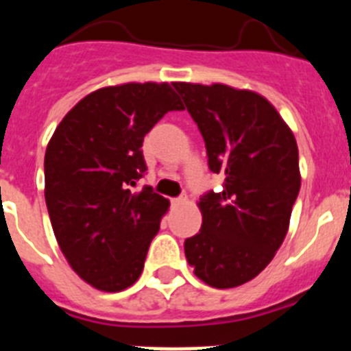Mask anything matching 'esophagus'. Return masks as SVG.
Instances as JSON below:
<instances>
[{
	"label": "esophagus",
	"mask_w": 351,
	"mask_h": 351,
	"mask_svg": "<svg viewBox=\"0 0 351 351\" xmlns=\"http://www.w3.org/2000/svg\"><path fill=\"white\" fill-rule=\"evenodd\" d=\"M186 200H188V198H186V195H181V197H178V198H172V204L173 206H181V204H184Z\"/></svg>",
	"instance_id": "esophagus-1"
}]
</instances>
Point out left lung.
I'll return each mask as SVG.
<instances>
[{"label":"left lung","instance_id":"8db88e82","mask_svg":"<svg viewBox=\"0 0 351 351\" xmlns=\"http://www.w3.org/2000/svg\"><path fill=\"white\" fill-rule=\"evenodd\" d=\"M207 149L221 191L200 197L202 228L184 241L195 274L214 288L258 276L283 244L300 190L295 137L263 96L225 84L173 82Z\"/></svg>","mask_w":351,"mask_h":351}]
</instances>
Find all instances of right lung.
<instances>
[{"mask_svg":"<svg viewBox=\"0 0 351 351\" xmlns=\"http://www.w3.org/2000/svg\"><path fill=\"white\" fill-rule=\"evenodd\" d=\"M182 104L169 84H123L91 93L63 117L45 151V204L71 269L104 291L132 287L169 200L151 186L145 133Z\"/></svg>","mask_w":351,"mask_h":351,"instance_id":"obj_1","label":"right lung"}]
</instances>
